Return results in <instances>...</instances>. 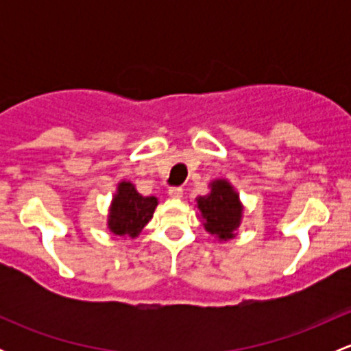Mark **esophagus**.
Here are the masks:
<instances>
[{
	"mask_svg": "<svg viewBox=\"0 0 351 351\" xmlns=\"http://www.w3.org/2000/svg\"><path fill=\"white\" fill-rule=\"evenodd\" d=\"M168 195L171 198H182L183 197V189L182 186H171L168 190Z\"/></svg>",
	"mask_w": 351,
	"mask_h": 351,
	"instance_id": "obj_1",
	"label": "esophagus"
}]
</instances>
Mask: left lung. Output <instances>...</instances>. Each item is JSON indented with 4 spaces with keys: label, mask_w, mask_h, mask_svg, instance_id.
I'll use <instances>...</instances> for the list:
<instances>
[{
    "label": "left lung",
    "mask_w": 351,
    "mask_h": 351,
    "mask_svg": "<svg viewBox=\"0 0 351 351\" xmlns=\"http://www.w3.org/2000/svg\"><path fill=\"white\" fill-rule=\"evenodd\" d=\"M198 208L204 215L205 229L219 239L232 238V232L241 221V204L228 182L212 183L210 195L198 198Z\"/></svg>",
    "instance_id": "left-lung-1"
}]
</instances>
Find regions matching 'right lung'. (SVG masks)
Returning a JSON list of instances; mask_svg holds the SVG:
<instances>
[{
	"label": "right lung",
	"instance_id": "obj_1",
	"mask_svg": "<svg viewBox=\"0 0 351 351\" xmlns=\"http://www.w3.org/2000/svg\"><path fill=\"white\" fill-rule=\"evenodd\" d=\"M158 205L154 197H143L137 193L132 183L122 182L110 208L108 228L119 236L136 238L141 229L149 222Z\"/></svg>",
	"mask_w": 351,
	"mask_h": 351
}]
</instances>
